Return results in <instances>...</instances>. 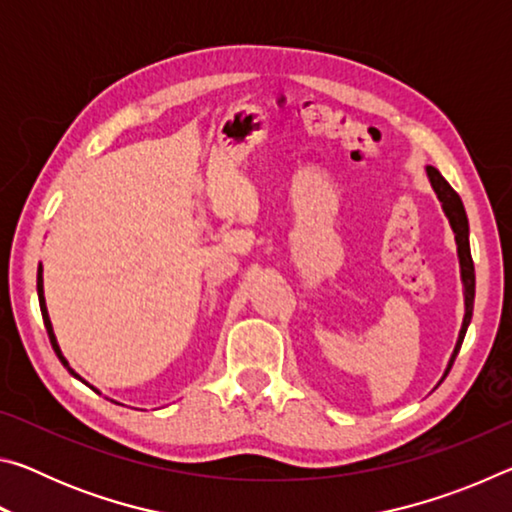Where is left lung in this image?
Listing matches in <instances>:
<instances>
[{
	"instance_id": "8db88e82",
	"label": "left lung",
	"mask_w": 512,
	"mask_h": 512,
	"mask_svg": "<svg viewBox=\"0 0 512 512\" xmlns=\"http://www.w3.org/2000/svg\"><path fill=\"white\" fill-rule=\"evenodd\" d=\"M427 178L433 187V192H436L440 205H443V212L449 219V225H452L454 230V239H456V250H458V264H461V280H463V296H465V316H463V325H461V332H458V341H456V348L452 352V357H449V363L445 368V375L452 370L454 366V359L458 350H461L463 339H465V332H467V325H470L472 320V309H474V262H472V253H470V223H467V214H465V207L461 196H458L452 185L447 183V180L440 176L438 169L427 167ZM440 379V381H443ZM438 381V384H440Z\"/></svg>"
}]
</instances>
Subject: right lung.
Masks as SVG:
<instances>
[{"instance_id":"right-lung-1","label":"right lung","mask_w":512,"mask_h":512,"mask_svg":"<svg viewBox=\"0 0 512 512\" xmlns=\"http://www.w3.org/2000/svg\"><path fill=\"white\" fill-rule=\"evenodd\" d=\"M38 302H40V311H42V320H45V327H47V334H49V341H51V348H54V352H56V357L60 359V363H63V366L69 370V375L72 377H76V379H81L79 375H76V372L69 368V363H67V359L63 357V352H60V345H58V341H56V334H54V327H51V320H49V311H47V302H45V289H42V264L38 266ZM83 381V379H81ZM83 384H88V381H83ZM90 386V384H88ZM92 388V386H90ZM94 391H97V388H94Z\"/></svg>"}]
</instances>
